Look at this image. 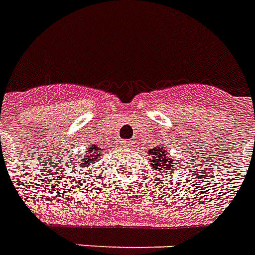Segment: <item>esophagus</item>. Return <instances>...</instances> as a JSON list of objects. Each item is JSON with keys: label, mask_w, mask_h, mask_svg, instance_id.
I'll return each mask as SVG.
<instances>
[{"label": "esophagus", "mask_w": 255, "mask_h": 255, "mask_svg": "<svg viewBox=\"0 0 255 255\" xmlns=\"http://www.w3.org/2000/svg\"><path fill=\"white\" fill-rule=\"evenodd\" d=\"M133 144H135V143H133V141H132V140H127V141H126V143H124V145H126V147H128V148H129V147H133Z\"/></svg>", "instance_id": "obj_1"}]
</instances>
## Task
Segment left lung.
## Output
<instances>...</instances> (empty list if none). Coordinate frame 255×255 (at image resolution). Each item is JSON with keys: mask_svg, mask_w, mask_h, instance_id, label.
Returning a JSON list of instances; mask_svg holds the SVG:
<instances>
[{"mask_svg": "<svg viewBox=\"0 0 255 255\" xmlns=\"http://www.w3.org/2000/svg\"><path fill=\"white\" fill-rule=\"evenodd\" d=\"M149 153V163L155 170H159L161 173L169 172L172 168L177 167V160L172 159L167 151V147H155L148 151Z\"/></svg>", "mask_w": 255, "mask_h": 255, "instance_id": "obj_1", "label": "left lung"}]
</instances>
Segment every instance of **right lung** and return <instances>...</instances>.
Returning <instances> with one entry per match:
<instances>
[{"label": "right lung", "mask_w": 255, "mask_h": 255, "mask_svg": "<svg viewBox=\"0 0 255 255\" xmlns=\"http://www.w3.org/2000/svg\"><path fill=\"white\" fill-rule=\"evenodd\" d=\"M100 148L96 144H92L91 147L87 148L86 152L83 153V157H81L78 167H90L92 164H95L99 161L100 159Z\"/></svg>", "instance_id": "1"}]
</instances>
